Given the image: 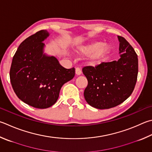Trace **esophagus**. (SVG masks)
<instances>
[{
  "label": "esophagus",
  "instance_id": "1",
  "mask_svg": "<svg viewBox=\"0 0 152 152\" xmlns=\"http://www.w3.org/2000/svg\"><path fill=\"white\" fill-rule=\"evenodd\" d=\"M75 73L76 75H80V74H82V72H81V70L79 68H76V70H75Z\"/></svg>",
  "mask_w": 152,
  "mask_h": 152
}]
</instances>
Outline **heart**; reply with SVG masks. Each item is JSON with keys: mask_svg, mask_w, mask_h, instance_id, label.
<instances>
[{"mask_svg": "<svg viewBox=\"0 0 152 152\" xmlns=\"http://www.w3.org/2000/svg\"><path fill=\"white\" fill-rule=\"evenodd\" d=\"M111 50L108 44H104L102 41H94L80 46L78 52L81 54L88 55L87 61L90 64H98Z\"/></svg>", "mask_w": 152, "mask_h": 152, "instance_id": "b5f03b06", "label": "heart"}]
</instances>
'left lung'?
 <instances>
[{
    "instance_id": "1",
    "label": "left lung",
    "mask_w": 152,
    "mask_h": 152,
    "mask_svg": "<svg viewBox=\"0 0 152 152\" xmlns=\"http://www.w3.org/2000/svg\"><path fill=\"white\" fill-rule=\"evenodd\" d=\"M118 38L120 42L119 60L82 69L88 80L84 98L95 108L109 109L122 104L132 94L136 83L137 55L125 38L120 36Z\"/></svg>"
}]
</instances>
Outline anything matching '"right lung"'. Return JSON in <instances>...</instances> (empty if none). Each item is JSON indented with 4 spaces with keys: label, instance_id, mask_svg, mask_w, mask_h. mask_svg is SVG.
Masks as SVG:
<instances>
[{
    "label": "right lung",
    "instance_id": "1",
    "mask_svg": "<svg viewBox=\"0 0 152 152\" xmlns=\"http://www.w3.org/2000/svg\"><path fill=\"white\" fill-rule=\"evenodd\" d=\"M50 35L40 30L24 40L13 56L10 82L18 98L36 108L45 109L56 102L60 89L75 75V69H66L56 57L45 53L43 43Z\"/></svg>",
    "mask_w": 152,
    "mask_h": 152
}]
</instances>
